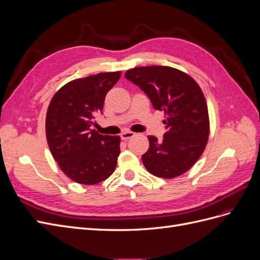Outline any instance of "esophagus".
<instances>
[{
	"instance_id": "esophagus-1",
	"label": "esophagus",
	"mask_w": 260,
	"mask_h": 260,
	"mask_svg": "<svg viewBox=\"0 0 260 260\" xmlns=\"http://www.w3.org/2000/svg\"><path fill=\"white\" fill-rule=\"evenodd\" d=\"M133 136H135V133L128 131V132H123V133H121V135H120V138H121V140L125 141V140H128V139L132 138Z\"/></svg>"
}]
</instances>
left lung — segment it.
Here are the masks:
<instances>
[{"instance_id": "8db88e82", "label": "left lung", "mask_w": 260, "mask_h": 260, "mask_svg": "<svg viewBox=\"0 0 260 260\" xmlns=\"http://www.w3.org/2000/svg\"><path fill=\"white\" fill-rule=\"evenodd\" d=\"M124 77L139 85L154 108L166 117L162 141L147 137L144 167L165 179L183 175L199 160L208 142V108L200 85L191 76L169 66L136 67Z\"/></svg>"}]
</instances>
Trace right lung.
Returning a JSON list of instances; mask_svg holds the SVG:
<instances>
[{"label":"right lung","instance_id":"add662e5","mask_svg":"<svg viewBox=\"0 0 260 260\" xmlns=\"http://www.w3.org/2000/svg\"><path fill=\"white\" fill-rule=\"evenodd\" d=\"M120 76L121 72L101 73L69 81L50 102L45 119L50 151L62 172L77 183L98 184L116 169L120 137L100 135L91 127Z\"/></svg>","mask_w":260,"mask_h":260}]
</instances>
